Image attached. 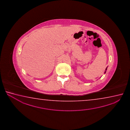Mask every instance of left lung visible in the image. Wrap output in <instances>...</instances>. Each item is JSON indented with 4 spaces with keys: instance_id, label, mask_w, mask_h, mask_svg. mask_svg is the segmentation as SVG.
I'll use <instances>...</instances> for the list:
<instances>
[{
    "instance_id": "1",
    "label": "left lung",
    "mask_w": 130,
    "mask_h": 130,
    "mask_svg": "<svg viewBox=\"0 0 130 130\" xmlns=\"http://www.w3.org/2000/svg\"><path fill=\"white\" fill-rule=\"evenodd\" d=\"M107 68H106V71H105V73H106V70H107Z\"/></svg>"
}]
</instances>
